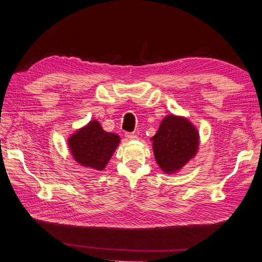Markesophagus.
Returning <instances> with one entry per match:
<instances>
[{
    "mask_svg": "<svg viewBox=\"0 0 262 262\" xmlns=\"http://www.w3.org/2000/svg\"><path fill=\"white\" fill-rule=\"evenodd\" d=\"M125 136L127 140H135L136 139V135L133 134V133H126Z\"/></svg>",
    "mask_w": 262,
    "mask_h": 262,
    "instance_id": "obj_1",
    "label": "esophagus"
}]
</instances>
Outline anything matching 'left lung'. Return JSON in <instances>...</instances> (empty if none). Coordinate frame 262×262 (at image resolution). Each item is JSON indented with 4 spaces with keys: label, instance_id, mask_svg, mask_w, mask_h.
<instances>
[{
    "label": "left lung",
    "instance_id": "1",
    "mask_svg": "<svg viewBox=\"0 0 262 262\" xmlns=\"http://www.w3.org/2000/svg\"><path fill=\"white\" fill-rule=\"evenodd\" d=\"M151 140L156 162L166 173L180 170L199 148L196 128L187 119L172 114L164 118Z\"/></svg>",
    "mask_w": 262,
    "mask_h": 262
}]
</instances>
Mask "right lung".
<instances>
[{"label": "right lung", "instance_id": "add662e5", "mask_svg": "<svg viewBox=\"0 0 262 262\" xmlns=\"http://www.w3.org/2000/svg\"><path fill=\"white\" fill-rule=\"evenodd\" d=\"M120 137L107 133L96 120L69 137L68 144L75 161L83 166L103 170L117 149Z\"/></svg>", "mask_w": 262, "mask_h": 262}]
</instances>
